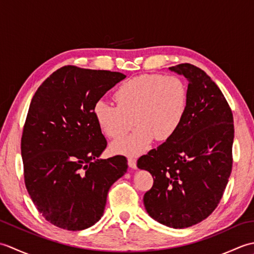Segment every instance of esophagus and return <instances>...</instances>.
Returning a JSON list of instances; mask_svg holds the SVG:
<instances>
[{
	"label": "esophagus",
	"mask_w": 254,
	"mask_h": 254,
	"mask_svg": "<svg viewBox=\"0 0 254 254\" xmlns=\"http://www.w3.org/2000/svg\"><path fill=\"white\" fill-rule=\"evenodd\" d=\"M127 161H128V166H130L132 169H136V168H137V167H136V160H135V158H133V157H128Z\"/></svg>",
	"instance_id": "34e87169"
}]
</instances>
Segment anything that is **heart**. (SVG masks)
<instances>
[{"label": "heart", "mask_w": 254, "mask_h": 254, "mask_svg": "<svg viewBox=\"0 0 254 254\" xmlns=\"http://www.w3.org/2000/svg\"><path fill=\"white\" fill-rule=\"evenodd\" d=\"M188 86L176 75L144 74L124 82L113 98L117 106L98 101L94 115L108 137L123 136L131 127L130 135L115 141L112 152L141 154L149 148L154 138L164 142L174 136L186 116ZM133 120H131V118Z\"/></svg>", "instance_id": "heart-1"}]
</instances>
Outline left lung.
Segmentation results:
<instances>
[{"label": "left lung", "mask_w": 254, "mask_h": 254, "mask_svg": "<svg viewBox=\"0 0 254 254\" xmlns=\"http://www.w3.org/2000/svg\"><path fill=\"white\" fill-rule=\"evenodd\" d=\"M188 80V108L174 136L137 160L154 185L144 194L146 212L182 229L208 217L222 198L233 167L234 117L227 100L203 69L169 67Z\"/></svg>", "instance_id": "left-lung-1"}]
</instances>
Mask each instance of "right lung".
<instances>
[{
  "mask_svg": "<svg viewBox=\"0 0 254 254\" xmlns=\"http://www.w3.org/2000/svg\"><path fill=\"white\" fill-rule=\"evenodd\" d=\"M126 77L67 65L32 97L20 144L25 185L37 209L59 228L95 225L110 187L127 172L124 156L99 158L107 141L94 115L101 97Z\"/></svg>",
  "mask_w": 254,
  "mask_h": 254,
  "instance_id": "add662e5",
  "label": "right lung"
}]
</instances>
